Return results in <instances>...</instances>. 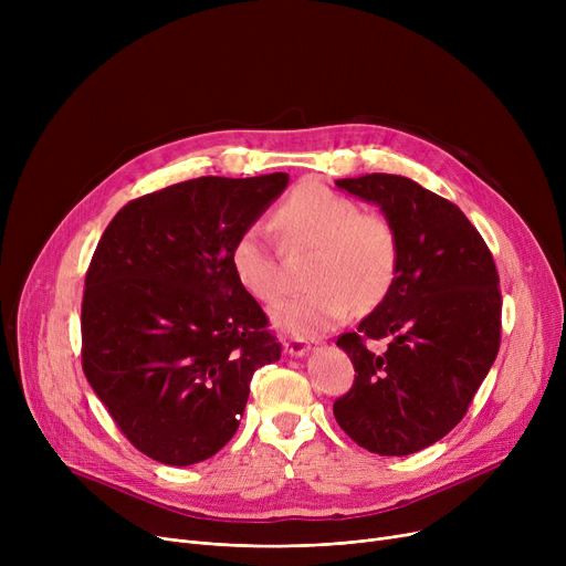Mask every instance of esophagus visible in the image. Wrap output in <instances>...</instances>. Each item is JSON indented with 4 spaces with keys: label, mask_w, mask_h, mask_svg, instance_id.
I'll return each instance as SVG.
<instances>
[{
    "label": "esophagus",
    "mask_w": 566,
    "mask_h": 566,
    "mask_svg": "<svg viewBox=\"0 0 566 566\" xmlns=\"http://www.w3.org/2000/svg\"><path fill=\"white\" fill-rule=\"evenodd\" d=\"M312 344L305 339H284V353L293 355V358H303L305 353H310Z\"/></svg>",
    "instance_id": "obj_1"
}]
</instances>
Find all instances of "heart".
Returning a JSON list of instances; mask_svg holds the SVG:
<instances>
[{"mask_svg":"<svg viewBox=\"0 0 566 566\" xmlns=\"http://www.w3.org/2000/svg\"><path fill=\"white\" fill-rule=\"evenodd\" d=\"M275 227L289 250L312 248L310 289L273 310L282 333L314 337L348 318L353 307L374 310L390 293L399 268L397 231L378 213L318 181L295 188L275 211ZM235 280L256 301L275 303L286 289L282 256L261 224H248L229 252Z\"/></svg>","mask_w":566,"mask_h":566,"instance_id":"b5f03b06","label":"heart"}]
</instances>
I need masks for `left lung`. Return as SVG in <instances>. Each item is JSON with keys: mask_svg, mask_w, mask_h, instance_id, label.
Returning <instances> with one entry per match:
<instances>
[{"mask_svg": "<svg viewBox=\"0 0 566 566\" xmlns=\"http://www.w3.org/2000/svg\"><path fill=\"white\" fill-rule=\"evenodd\" d=\"M397 231L399 268L382 303L337 339L355 367L337 424L380 457L420 452L461 420L500 348V280L480 231L452 201L397 174L335 181ZM391 339L382 354L367 338Z\"/></svg>", "mask_w": 566, "mask_h": 566, "instance_id": "8db88e82", "label": "left lung"}]
</instances>
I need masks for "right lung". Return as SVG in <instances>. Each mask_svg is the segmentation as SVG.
<instances>
[{
    "mask_svg": "<svg viewBox=\"0 0 566 566\" xmlns=\"http://www.w3.org/2000/svg\"><path fill=\"white\" fill-rule=\"evenodd\" d=\"M286 186L282 171L192 178L126 203L98 241L84 280L82 369L154 461L218 454L241 424L254 371L280 360L229 252Z\"/></svg>",
    "mask_w": 566,
    "mask_h": 566,
    "instance_id": "add662e5",
    "label": "right lung"
}]
</instances>
